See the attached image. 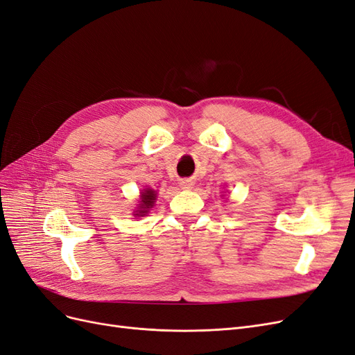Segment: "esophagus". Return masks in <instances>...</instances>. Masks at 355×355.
<instances>
[{
    "instance_id": "obj_1",
    "label": "esophagus",
    "mask_w": 355,
    "mask_h": 355,
    "mask_svg": "<svg viewBox=\"0 0 355 355\" xmlns=\"http://www.w3.org/2000/svg\"><path fill=\"white\" fill-rule=\"evenodd\" d=\"M180 187L184 188V189H189V188H192V182L189 179H182L180 180Z\"/></svg>"
}]
</instances>
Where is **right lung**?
<instances>
[{"label": "right lung", "mask_w": 355, "mask_h": 355, "mask_svg": "<svg viewBox=\"0 0 355 355\" xmlns=\"http://www.w3.org/2000/svg\"><path fill=\"white\" fill-rule=\"evenodd\" d=\"M155 197H157L155 191H153V189L144 191V192H142V197H141L142 200H141V204H139V210H137L139 214L137 215L136 213V216H144V214H146L148 210L154 206Z\"/></svg>", "instance_id": "right-lung-1"}]
</instances>
